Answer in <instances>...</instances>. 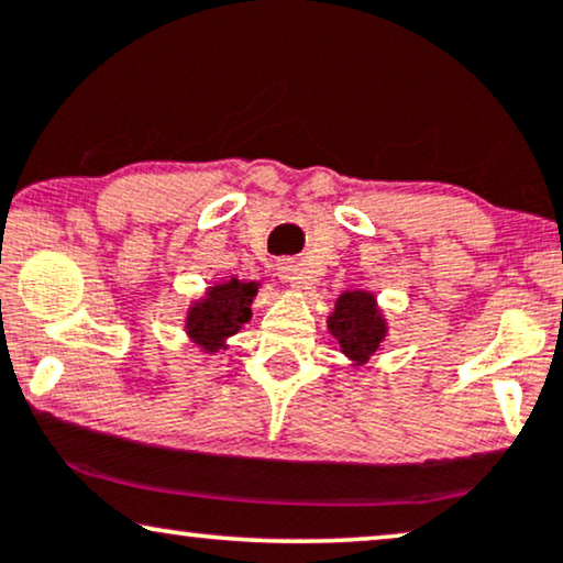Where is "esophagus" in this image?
<instances>
[{"label": "esophagus", "mask_w": 563, "mask_h": 563, "mask_svg": "<svg viewBox=\"0 0 563 563\" xmlns=\"http://www.w3.org/2000/svg\"><path fill=\"white\" fill-rule=\"evenodd\" d=\"M277 275H280V280L290 283V286L296 288H303L309 286V277H306V269L298 265L294 260H280L277 262Z\"/></svg>", "instance_id": "esophagus-1"}]
</instances>
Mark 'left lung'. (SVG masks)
Returning a JSON list of instances; mask_svg holds the SVG:
<instances>
[{
  "instance_id": "8db88e82",
  "label": "left lung",
  "mask_w": 563,
  "mask_h": 563,
  "mask_svg": "<svg viewBox=\"0 0 563 563\" xmlns=\"http://www.w3.org/2000/svg\"><path fill=\"white\" fill-rule=\"evenodd\" d=\"M329 334L340 344L344 357L355 365L368 363L386 340V319L378 311L376 296L368 290H344L327 319Z\"/></svg>"
}]
</instances>
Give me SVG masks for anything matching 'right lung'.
<instances>
[{
	"label": "right lung",
	"mask_w": 563,
	"mask_h": 563,
	"mask_svg": "<svg viewBox=\"0 0 563 563\" xmlns=\"http://www.w3.org/2000/svg\"><path fill=\"white\" fill-rule=\"evenodd\" d=\"M260 283H244L231 277L227 283H216L208 294L187 309L185 332L203 352H219L227 347L229 336H234L252 319V301L257 296Z\"/></svg>",
	"instance_id": "1"
}]
</instances>
